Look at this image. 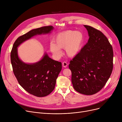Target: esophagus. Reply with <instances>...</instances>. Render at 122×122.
I'll use <instances>...</instances> for the list:
<instances>
[{"mask_svg": "<svg viewBox=\"0 0 122 122\" xmlns=\"http://www.w3.org/2000/svg\"><path fill=\"white\" fill-rule=\"evenodd\" d=\"M62 66H63V67L64 68H66L67 67V66H68V64L66 62H64L62 63Z\"/></svg>", "mask_w": 122, "mask_h": 122, "instance_id": "34e87169", "label": "esophagus"}]
</instances>
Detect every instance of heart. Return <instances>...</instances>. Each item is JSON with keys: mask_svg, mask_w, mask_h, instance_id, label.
Segmentation results:
<instances>
[{"mask_svg": "<svg viewBox=\"0 0 122 122\" xmlns=\"http://www.w3.org/2000/svg\"><path fill=\"white\" fill-rule=\"evenodd\" d=\"M55 43L51 42L50 50L58 58L62 55L61 49H65L66 55L70 58L77 55L82 49L84 36L81 31L68 30L58 34L54 39Z\"/></svg>", "mask_w": 122, "mask_h": 122, "instance_id": "1", "label": "heart"}]
</instances>
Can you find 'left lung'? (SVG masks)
<instances>
[{
    "mask_svg": "<svg viewBox=\"0 0 122 122\" xmlns=\"http://www.w3.org/2000/svg\"><path fill=\"white\" fill-rule=\"evenodd\" d=\"M89 39L80 53L70 61L72 82L75 90L92 95L105 85L113 70V51L107 38L99 30L87 25Z\"/></svg>",
    "mask_w": 122,
    "mask_h": 122,
    "instance_id": "1",
    "label": "left lung"
}]
</instances>
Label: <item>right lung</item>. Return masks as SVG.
<instances>
[{"label":"right lung","instance_id":"right-lung-1","mask_svg":"<svg viewBox=\"0 0 122 122\" xmlns=\"http://www.w3.org/2000/svg\"><path fill=\"white\" fill-rule=\"evenodd\" d=\"M53 29L50 25L31 30L17 38L11 52L13 71L19 84L29 93L37 97H46L54 90L62 69L61 62L50 58L46 52L37 62L25 63L19 57L18 47L34 36L50 34Z\"/></svg>","mask_w":122,"mask_h":122}]
</instances>
